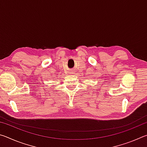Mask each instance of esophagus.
Instances as JSON below:
<instances>
[{
	"mask_svg": "<svg viewBox=\"0 0 147 147\" xmlns=\"http://www.w3.org/2000/svg\"><path fill=\"white\" fill-rule=\"evenodd\" d=\"M73 71H71V72H69V74H73Z\"/></svg>",
	"mask_w": 147,
	"mask_h": 147,
	"instance_id": "1",
	"label": "esophagus"
}]
</instances>
